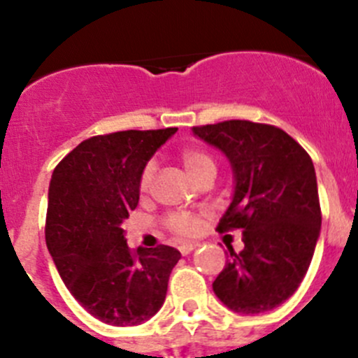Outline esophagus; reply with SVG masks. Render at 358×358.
I'll return each mask as SVG.
<instances>
[{
  "label": "esophagus",
  "instance_id": "1",
  "mask_svg": "<svg viewBox=\"0 0 358 358\" xmlns=\"http://www.w3.org/2000/svg\"><path fill=\"white\" fill-rule=\"evenodd\" d=\"M196 248H197V244L189 243V244H182V246H180L178 249H180V252H182L183 256H187V255H190V252H192Z\"/></svg>",
  "mask_w": 358,
  "mask_h": 358
}]
</instances>
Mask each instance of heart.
Masks as SVG:
<instances>
[{"label":"heart","instance_id":"1","mask_svg":"<svg viewBox=\"0 0 358 358\" xmlns=\"http://www.w3.org/2000/svg\"><path fill=\"white\" fill-rule=\"evenodd\" d=\"M180 161H182L183 168H185L187 175L196 182L199 176L204 175L208 171H215L216 166L215 161L201 149H194V147H187L180 152ZM154 176V164H147L143 168L142 176H140V189L147 190L150 187ZM168 225L173 232H176L178 236H190L197 230L199 225V220L196 216H192L190 213H175L168 218Z\"/></svg>","mask_w":358,"mask_h":358}]
</instances>
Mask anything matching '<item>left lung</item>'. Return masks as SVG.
I'll return each mask as SVG.
<instances>
[{
    "label": "left lung",
    "mask_w": 358,
    "mask_h": 358,
    "mask_svg": "<svg viewBox=\"0 0 358 358\" xmlns=\"http://www.w3.org/2000/svg\"><path fill=\"white\" fill-rule=\"evenodd\" d=\"M230 162L234 194L218 230L243 229L244 249H229L213 291L236 313L270 312L301 284L320 236L313 162L286 131L251 121L192 128Z\"/></svg>",
    "instance_id": "obj_1"
}]
</instances>
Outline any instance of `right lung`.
Instances as JSON below:
<instances>
[{"instance_id": "add662e5", "label": "right lung", "mask_w": 358, "mask_h": 358, "mask_svg": "<svg viewBox=\"0 0 358 358\" xmlns=\"http://www.w3.org/2000/svg\"><path fill=\"white\" fill-rule=\"evenodd\" d=\"M178 128L110 133L79 143L48 189L46 246L79 305L110 326H138L159 312L178 249L138 248L122 222L138 206L140 176Z\"/></svg>"}]
</instances>
